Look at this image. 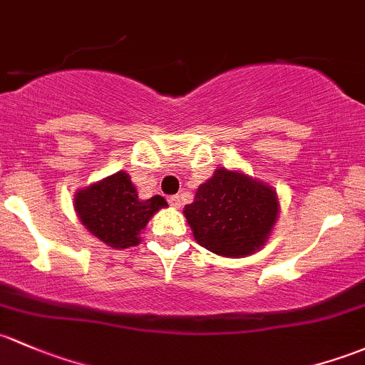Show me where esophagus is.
I'll list each match as a JSON object with an SVG mask.
<instances>
[{"label": "esophagus", "mask_w": 365, "mask_h": 365, "mask_svg": "<svg viewBox=\"0 0 365 365\" xmlns=\"http://www.w3.org/2000/svg\"><path fill=\"white\" fill-rule=\"evenodd\" d=\"M168 202H170L173 208H180V206H182V199H180V195H170V197H168Z\"/></svg>", "instance_id": "34e87169"}]
</instances>
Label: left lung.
I'll list each match as a JSON object with an SVG mask.
<instances>
[{
	"label": "left lung",
	"instance_id": "obj_1",
	"mask_svg": "<svg viewBox=\"0 0 365 365\" xmlns=\"http://www.w3.org/2000/svg\"><path fill=\"white\" fill-rule=\"evenodd\" d=\"M195 241L222 257H245L266 243L278 199L271 187L236 171L217 170L183 210Z\"/></svg>",
	"mask_w": 365,
	"mask_h": 365
}]
</instances>
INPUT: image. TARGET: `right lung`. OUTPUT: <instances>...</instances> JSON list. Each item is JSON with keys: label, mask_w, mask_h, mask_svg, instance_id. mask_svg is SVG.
I'll use <instances>...</instances> for the list:
<instances>
[{"label": "right lung", "mask_w": 365, "mask_h": 365, "mask_svg": "<svg viewBox=\"0 0 365 365\" xmlns=\"http://www.w3.org/2000/svg\"><path fill=\"white\" fill-rule=\"evenodd\" d=\"M164 206L168 202L160 195L141 201L124 171L80 190L75 197L80 222L98 240L113 248H129L140 243L138 234L143 231L152 215Z\"/></svg>", "instance_id": "right-lung-1"}]
</instances>
